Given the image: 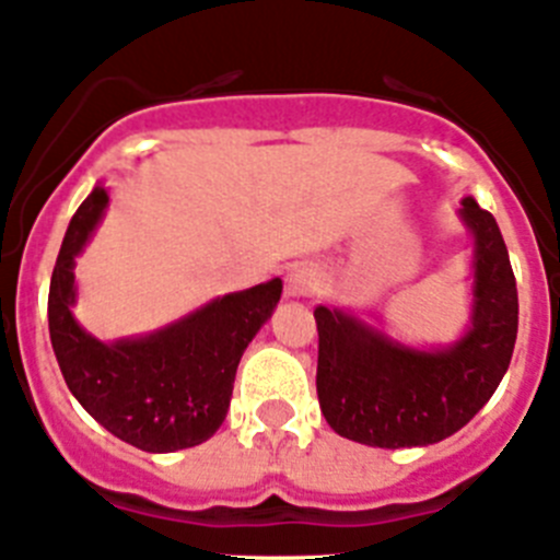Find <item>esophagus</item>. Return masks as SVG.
<instances>
[{
    "mask_svg": "<svg viewBox=\"0 0 560 560\" xmlns=\"http://www.w3.org/2000/svg\"><path fill=\"white\" fill-rule=\"evenodd\" d=\"M317 290V273L310 265H295L284 276V295L287 298H306Z\"/></svg>",
    "mask_w": 560,
    "mask_h": 560,
    "instance_id": "obj_1",
    "label": "esophagus"
}]
</instances>
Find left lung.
Segmentation results:
<instances>
[{"label":"left lung","mask_w":560,"mask_h":560,"mask_svg":"<svg viewBox=\"0 0 560 560\" xmlns=\"http://www.w3.org/2000/svg\"><path fill=\"white\" fill-rule=\"evenodd\" d=\"M458 218L472 237V306L462 337L417 348L339 306H317V400L339 436L370 447H425L462 431L492 398L520 326L516 279L492 212L472 196Z\"/></svg>","instance_id":"obj_1"}]
</instances>
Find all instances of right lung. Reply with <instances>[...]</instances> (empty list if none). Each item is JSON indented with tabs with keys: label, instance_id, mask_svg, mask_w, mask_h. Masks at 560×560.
<instances>
[{
	"label": "right lung",
	"instance_id": "right-lung-1",
	"mask_svg": "<svg viewBox=\"0 0 560 560\" xmlns=\"http://www.w3.org/2000/svg\"><path fill=\"white\" fill-rule=\"evenodd\" d=\"M109 207L96 185L68 223L49 284V337L68 389L127 445L174 453L207 442L226 420L245 348L270 320L281 279L212 298L179 320L135 337L104 339L77 323V256Z\"/></svg>",
	"mask_w": 560,
	"mask_h": 560
}]
</instances>
